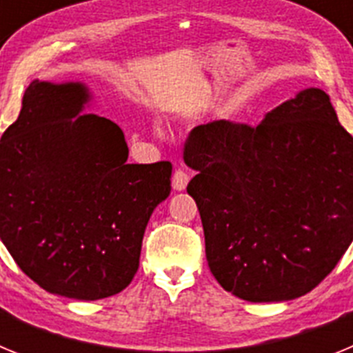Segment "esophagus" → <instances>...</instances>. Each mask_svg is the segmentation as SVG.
Listing matches in <instances>:
<instances>
[{
    "label": "esophagus",
    "mask_w": 353,
    "mask_h": 353,
    "mask_svg": "<svg viewBox=\"0 0 353 353\" xmlns=\"http://www.w3.org/2000/svg\"><path fill=\"white\" fill-rule=\"evenodd\" d=\"M171 182H173L174 191H183V189L187 187V183H189V174H187V171H183V170H176L173 173V179H171Z\"/></svg>",
    "instance_id": "esophagus-1"
}]
</instances>
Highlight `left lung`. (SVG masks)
I'll list each match as a JSON object with an SVG mask.
<instances>
[{
	"label": "left lung",
	"instance_id": "left-lung-1",
	"mask_svg": "<svg viewBox=\"0 0 353 353\" xmlns=\"http://www.w3.org/2000/svg\"><path fill=\"white\" fill-rule=\"evenodd\" d=\"M183 161L198 171L187 192L210 272L235 297H302L352 244L353 138L323 90H302L256 127H194Z\"/></svg>",
	"mask_w": 353,
	"mask_h": 353
}]
</instances>
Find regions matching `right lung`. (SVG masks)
Wrapping results in <instances>:
<instances>
[{
	"instance_id": "right-lung-1",
	"label": "right lung",
	"mask_w": 353,
	"mask_h": 353,
	"mask_svg": "<svg viewBox=\"0 0 353 353\" xmlns=\"http://www.w3.org/2000/svg\"><path fill=\"white\" fill-rule=\"evenodd\" d=\"M83 83L35 79L0 139V239L30 279L77 301L120 293L138 272L171 162L127 164L123 130L83 113Z\"/></svg>"
}]
</instances>
